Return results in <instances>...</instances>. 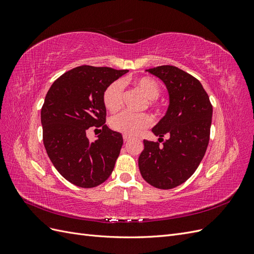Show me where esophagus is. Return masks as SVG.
<instances>
[{
	"label": "esophagus",
	"instance_id": "esophagus-1",
	"mask_svg": "<svg viewBox=\"0 0 254 254\" xmlns=\"http://www.w3.org/2000/svg\"><path fill=\"white\" fill-rule=\"evenodd\" d=\"M123 139H124L125 142H128L129 140H131V136H129L127 134H124V135H123Z\"/></svg>",
	"mask_w": 254,
	"mask_h": 254
}]
</instances>
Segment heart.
I'll use <instances>...</instances> for the list:
<instances>
[{
  "label": "heart",
  "mask_w": 254,
  "mask_h": 254,
  "mask_svg": "<svg viewBox=\"0 0 254 254\" xmlns=\"http://www.w3.org/2000/svg\"><path fill=\"white\" fill-rule=\"evenodd\" d=\"M133 84L147 98L145 106L147 105V107H153L156 105V99L161 93L160 84L157 80L144 76V77L134 79ZM122 92L123 86L120 80L111 82L105 89L103 93V103L107 110L115 112L121 108ZM151 118L147 113L121 112L113 115L109 121V125L115 131L133 136L140 134L144 129L148 128L151 125Z\"/></svg>",
  "instance_id": "obj_1"
}]
</instances>
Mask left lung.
<instances>
[{
	"mask_svg": "<svg viewBox=\"0 0 254 254\" xmlns=\"http://www.w3.org/2000/svg\"><path fill=\"white\" fill-rule=\"evenodd\" d=\"M146 71L164 82L170 105L152 128L164 143L143 141L139 168L150 186L170 190L186 182L200 164L210 140L213 107L200 81L179 67L160 65Z\"/></svg>",
	"mask_w": 254,
	"mask_h": 254,
	"instance_id": "8db88e82",
	"label": "left lung"
}]
</instances>
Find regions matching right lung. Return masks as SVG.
Here are the masks:
<instances>
[{"instance_id": "obj_1", "label": "right lung", "mask_w": 254, "mask_h": 254, "mask_svg": "<svg viewBox=\"0 0 254 254\" xmlns=\"http://www.w3.org/2000/svg\"><path fill=\"white\" fill-rule=\"evenodd\" d=\"M128 70L80 65L57 78L41 109L43 144L58 173L75 186L95 188L111 175L123 145V136L106 123L103 93ZM90 127H101L90 142Z\"/></svg>"}]
</instances>
